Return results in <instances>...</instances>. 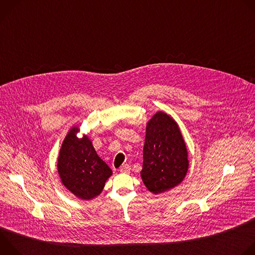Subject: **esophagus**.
Returning <instances> with one entry per match:
<instances>
[{"label": "esophagus", "instance_id": "34e87169", "mask_svg": "<svg viewBox=\"0 0 255 255\" xmlns=\"http://www.w3.org/2000/svg\"><path fill=\"white\" fill-rule=\"evenodd\" d=\"M130 169H131V167H130V165L129 164H123L121 167H120V172H122V173H128L129 171H130Z\"/></svg>", "mask_w": 255, "mask_h": 255}]
</instances>
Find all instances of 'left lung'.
Instances as JSON below:
<instances>
[{
  "label": "left lung",
  "mask_w": 255,
  "mask_h": 255,
  "mask_svg": "<svg viewBox=\"0 0 255 255\" xmlns=\"http://www.w3.org/2000/svg\"><path fill=\"white\" fill-rule=\"evenodd\" d=\"M189 169L188 149L177 123L166 113L157 112L146 125L143 146V183L158 195L178 186Z\"/></svg>",
  "instance_id": "8db88e82"
}]
</instances>
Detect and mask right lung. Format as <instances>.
I'll use <instances>...</instances> for the list:
<instances>
[{"mask_svg": "<svg viewBox=\"0 0 255 255\" xmlns=\"http://www.w3.org/2000/svg\"><path fill=\"white\" fill-rule=\"evenodd\" d=\"M80 128H70L57 159V171L62 185L77 198L92 200L99 196L112 169L97 154L87 135L79 138Z\"/></svg>", "mask_w": 255, "mask_h": 255, "instance_id": "right-lung-1", "label": "right lung"}]
</instances>
